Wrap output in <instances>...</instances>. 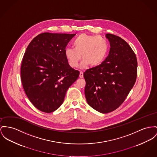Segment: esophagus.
<instances>
[{
	"label": "esophagus",
	"instance_id": "34e87169",
	"mask_svg": "<svg viewBox=\"0 0 157 157\" xmlns=\"http://www.w3.org/2000/svg\"><path fill=\"white\" fill-rule=\"evenodd\" d=\"M79 77H80V78H83V73L82 71H80V72Z\"/></svg>",
	"mask_w": 157,
	"mask_h": 157
}]
</instances>
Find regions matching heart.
<instances>
[{"instance_id": "obj_1", "label": "heart", "mask_w": 157, "mask_h": 157, "mask_svg": "<svg viewBox=\"0 0 157 157\" xmlns=\"http://www.w3.org/2000/svg\"><path fill=\"white\" fill-rule=\"evenodd\" d=\"M74 49L67 48L65 55L70 66L75 68L82 58L81 68H85L90 65L97 67L104 61L108 50L106 40L102 37L82 34L73 42Z\"/></svg>"}]
</instances>
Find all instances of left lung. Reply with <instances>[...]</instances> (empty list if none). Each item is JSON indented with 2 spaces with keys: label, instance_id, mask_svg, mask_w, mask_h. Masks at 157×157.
Returning <instances> with one entry per match:
<instances>
[{
  "label": "left lung",
  "instance_id": "left-lung-1",
  "mask_svg": "<svg viewBox=\"0 0 157 157\" xmlns=\"http://www.w3.org/2000/svg\"><path fill=\"white\" fill-rule=\"evenodd\" d=\"M109 52L101 65L84 73L87 102L101 113L114 111L123 103L135 83L137 73L136 55L121 37L106 34Z\"/></svg>",
  "mask_w": 157,
  "mask_h": 157
}]
</instances>
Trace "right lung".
<instances>
[{
    "instance_id": "add662e5",
    "label": "right lung",
    "mask_w": 157,
    "mask_h": 157,
    "mask_svg": "<svg viewBox=\"0 0 157 157\" xmlns=\"http://www.w3.org/2000/svg\"><path fill=\"white\" fill-rule=\"evenodd\" d=\"M75 34L44 33L26 49L21 67L25 93L37 109L51 113L63 104L68 89L79 76L68 64L65 48Z\"/></svg>"
}]
</instances>
